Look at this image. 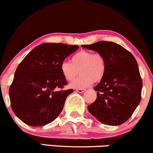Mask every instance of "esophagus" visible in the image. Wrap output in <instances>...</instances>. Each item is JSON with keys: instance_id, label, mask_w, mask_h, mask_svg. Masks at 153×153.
Wrapping results in <instances>:
<instances>
[{"instance_id": "esophagus-1", "label": "esophagus", "mask_w": 153, "mask_h": 153, "mask_svg": "<svg viewBox=\"0 0 153 153\" xmlns=\"http://www.w3.org/2000/svg\"><path fill=\"white\" fill-rule=\"evenodd\" d=\"M85 91V89H80V88H78V89H76V91H77V92H78V93H80H80H83L84 92V91Z\"/></svg>"}]
</instances>
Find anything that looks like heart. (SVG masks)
<instances>
[{
  "label": "heart",
  "instance_id": "b5f03b06",
  "mask_svg": "<svg viewBox=\"0 0 153 153\" xmlns=\"http://www.w3.org/2000/svg\"><path fill=\"white\" fill-rule=\"evenodd\" d=\"M60 71L63 78L69 82L76 78L80 71L81 75L72 82L70 87L85 88L103 78L106 73V60L101 54L80 50L72 56L71 62H62Z\"/></svg>",
  "mask_w": 153,
  "mask_h": 153
}]
</instances>
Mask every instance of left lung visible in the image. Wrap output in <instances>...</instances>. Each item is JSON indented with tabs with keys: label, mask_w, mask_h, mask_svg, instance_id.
Instances as JSON below:
<instances>
[{
	"label": "left lung",
	"mask_w": 153,
	"mask_h": 153,
	"mask_svg": "<svg viewBox=\"0 0 153 153\" xmlns=\"http://www.w3.org/2000/svg\"><path fill=\"white\" fill-rule=\"evenodd\" d=\"M82 47L96 51L106 60V73L94 88L97 97L88 106V111L103 124L120 125L130 118L141 101L143 80L137 60L131 52L112 42Z\"/></svg>",
	"instance_id": "1"
}]
</instances>
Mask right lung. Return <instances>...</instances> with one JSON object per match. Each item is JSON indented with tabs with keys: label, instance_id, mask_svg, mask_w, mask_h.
I'll list each match as a JSON object with an SVG mask.
<instances>
[{
	"label": "right lung",
	"instance_id": "right-lung-1",
	"mask_svg": "<svg viewBox=\"0 0 153 153\" xmlns=\"http://www.w3.org/2000/svg\"><path fill=\"white\" fill-rule=\"evenodd\" d=\"M78 49L77 45L44 43L20 62L9 88V97L12 110L23 122L40 127L53 122L61 113L73 90H62L68 82L60 65Z\"/></svg>",
	"mask_w": 153,
	"mask_h": 153
}]
</instances>
